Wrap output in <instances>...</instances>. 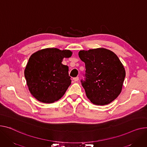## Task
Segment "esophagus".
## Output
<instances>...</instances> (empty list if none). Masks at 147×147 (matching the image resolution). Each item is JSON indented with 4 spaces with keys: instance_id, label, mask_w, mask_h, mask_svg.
Instances as JSON below:
<instances>
[{
    "instance_id": "34e87169",
    "label": "esophagus",
    "mask_w": 147,
    "mask_h": 147,
    "mask_svg": "<svg viewBox=\"0 0 147 147\" xmlns=\"http://www.w3.org/2000/svg\"><path fill=\"white\" fill-rule=\"evenodd\" d=\"M79 78L78 77H76L73 78V80H74V82H78V81H79Z\"/></svg>"
}]
</instances>
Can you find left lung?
Segmentation results:
<instances>
[{"mask_svg": "<svg viewBox=\"0 0 147 147\" xmlns=\"http://www.w3.org/2000/svg\"><path fill=\"white\" fill-rule=\"evenodd\" d=\"M85 63V80H81L87 98L96 105H105L117 98L122 91L125 70L113 52L99 48L79 53Z\"/></svg>", "mask_w": 147, "mask_h": 147, "instance_id": "1", "label": "left lung"}]
</instances>
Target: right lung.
<instances>
[{
	"instance_id": "obj_1",
	"label": "right lung",
	"mask_w": 147,
	"mask_h": 147,
	"mask_svg": "<svg viewBox=\"0 0 147 147\" xmlns=\"http://www.w3.org/2000/svg\"><path fill=\"white\" fill-rule=\"evenodd\" d=\"M71 55L70 50L55 48L42 49L31 55L24 75L28 89L36 99L51 103L63 96L71 80L68 67L61 62Z\"/></svg>"
}]
</instances>
